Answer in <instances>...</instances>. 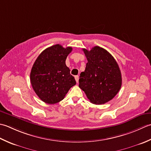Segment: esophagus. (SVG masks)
Here are the masks:
<instances>
[{
  "instance_id": "34e87169",
  "label": "esophagus",
  "mask_w": 151,
  "mask_h": 151,
  "mask_svg": "<svg viewBox=\"0 0 151 151\" xmlns=\"http://www.w3.org/2000/svg\"><path fill=\"white\" fill-rule=\"evenodd\" d=\"M75 79H76V81L77 82V83H78V81H79V76H75Z\"/></svg>"
}]
</instances>
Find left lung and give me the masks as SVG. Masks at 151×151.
Wrapping results in <instances>:
<instances>
[{
  "label": "left lung",
  "instance_id": "1",
  "mask_svg": "<svg viewBox=\"0 0 151 151\" xmlns=\"http://www.w3.org/2000/svg\"><path fill=\"white\" fill-rule=\"evenodd\" d=\"M83 51L88 62L85 71L80 74L79 87L91 103L105 104L112 100L121 87L122 76L118 64L108 51L99 46Z\"/></svg>",
  "mask_w": 151,
  "mask_h": 151
}]
</instances>
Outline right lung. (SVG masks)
<instances>
[{"instance_id":"1","label":"right lung","mask_w":151,"mask_h":151,"mask_svg":"<svg viewBox=\"0 0 151 151\" xmlns=\"http://www.w3.org/2000/svg\"><path fill=\"white\" fill-rule=\"evenodd\" d=\"M72 51V47L52 45L43 51L34 63L30 75V83L37 96L44 102H59L76 84L65 63Z\"/></svg>"}]
</instances>
